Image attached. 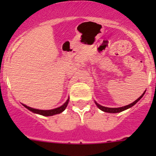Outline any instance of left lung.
Here are the masks:
<instances>
[{"instance_id":"8db88e82","label":"left lung","mask_w":156,"mask_h":156,"mask_svg":"<svg viewBox=\"0 0 156 156\" xmlns=\"http://www.w3.org/2000/svg\"><path fill=\"white\" fill-rule=\"evenodd\" d=\"M145 91L142 94V95H141V96H140L138 99H137L136 101H134L133 103L128 105L123 106V107H120V108H107V107H104V106H102V105H100L98 104L97 102H95V103H96V105H97L98 107L101 110H102L103 112H109V113H117V112H120L124 111V110L127 109V108H130V107H132L133 105H134L136 104V103H137V101H138L141 98L143 97V95L145 94Z\"/></svg>"}]
</instances>
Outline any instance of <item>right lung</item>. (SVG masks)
<instances>
[{
    "instance_id": "right-lung-1",
    "label": "right lung",
    "mask_w": 156,
    "mask_h": 156,
    "mask_svg": "<svg viewBox=\"0 0 156 156\" xmlns=\"http://www.w3.org/2000/svg\"><path fill=\"white\" fill-rule=\"evenodd\" d=\"M69 101V99H68V100L66 101V102L63 105L60 106V107H58V108H55V109H51V110L36 109V108H30V107H29V106L25 105H24L27 108H28L29 110H30L31 112H34V113L40 114V115H44V116H51V115H55V114H59V113H61V112H62L66 109V108L67 107V105H68Z\"/></svg>"
}]
</instances>
